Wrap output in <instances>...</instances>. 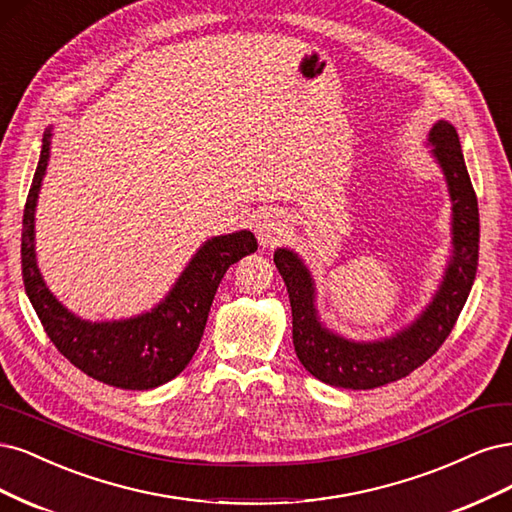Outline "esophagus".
<instances>
[{"mask_svg": "<svg viewBox=\"0 0 512 512\" xmlns=\"http://www.w3.org/2000/svg\"><path fill=\"white\" fill-rule=\"evenodd\" d=\"M285 232L283 214L278 210H261L255 217V234L261 246H274Z\"/></svg>", "mask_w": 512, "mask_h": 512, "instance_id": "esophagus-1", "label": "esophagus"}]
</instances>
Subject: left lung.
<instances>
[{
	"label": "left lung",
	"instance_id": "1",
	"mask_svg": "<svg viewBox=\"0 0 512 512\" xmlns=\"http://www.w3.org/2000/svg\"><path fill=\"white\" fill-rule=\"evenodd\" d=\"M430 142L436 146L434 155L447 176L453 200L455 251L434 302L402 334L370 344L349 342L329 334L317 321L312 306L315 289L304 263L287 249L274 253V263L285 280L291 302L295 353L302 366L327 385L374 389L400 381L440 349L468 300L478 266V240H481L476 193L455 127L447 121L436 123Z\"/></svg>",
	"mask_w": 512,
	"mask_h": 512
}]
</instances>
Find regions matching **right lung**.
<instances>
[{"mask_svg": "<svg viewBox=\"0 0 512 512\" xmlns=\"http://www.w3.org/2000/svg\"><path fill=\"white\" fill-rule=\"evenodd\" d=\"M44 136L38 168L23 212L21 270L31 306L57 351L95 381L121 389H153L187 368L200 346L214 293L227 268L257 251L251 232L208 240L178 278L166 302L142 317L117 323L80 321L46 289L34 253V212L48 166Z\"/></svg>", "mask_w": 512, "mask_h": 512, "instance_id": "add662e5", "label": "right lung"}]
</instances>
